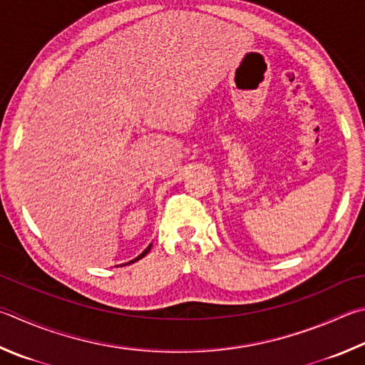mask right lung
<instances>
[{
	"instance_id": "obj_1",
	"label": "right lung",
	"mask_w": 365,
	"mask_h": 365,
	"mask_svg": "<svg viewBox=\"0 0 365 365\" xmlns=\"http://www.w3.org/2000/svg\"><path fill=\"white\" fill-rule=\"evenodd\" d=\"M150 249H151V244H150V246H148L147 249H145V250L142 252V254H140V255H138L137 258H134V260H132V262H129V263H134V262H137V260H140V258H143L145 255H147V254H148V252H150Z\"/></svg>"
}]
</instances>
